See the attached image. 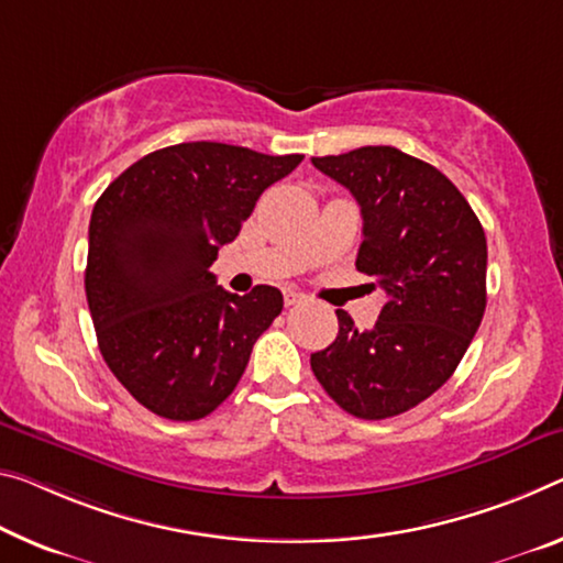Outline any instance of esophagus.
Returning <instances> with one entry per match:
<instances>
[{
  "label": "esophagus",
  "instance_id": "esophagus-1",
  "mask_svg": "<svg viewBox=\"0 0 563 563\" xmlns=\"http://www.w3.org/2000/svg\"><path fill=\"white\" fill-rule=\"evenodd\" d=\"M308 300V296L306 292H300V290H285V306H300V302H306Z\"/></svg>",
  "mask_w": 563,
  "mask_h": 563
}]
</instances>
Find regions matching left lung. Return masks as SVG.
<instances>
[{
	"mask_svg": "<svg viewBox=\"0 0 563 563\" xmlns=\"http://www.w3.org/2000/svg\"><path fill=\"white\" fill-rule=\"evenodd\" d=\"M313 165L361 205L355 267L376 278L386 306L371 330L335 310V341L310 355V368L355 418L406 413L453 376L484 318V228L441 169L396 147L368 145Z\"/></svg>",
	"mask_w": 563,
	"mask_h": 563,
	"instance_id": "8db88e82",
	"label": "left lung"
}]
</instances>
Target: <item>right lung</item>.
<instances>
[{
  "label": "right lung",
  "instance_id": "1",
  "mask_svg": "<svg viewBox=\"0 0 563 563\" xmlns=\"http://www.w3.org/2000/svg\"><path fill=\"white\" fill-rule=\"evenodd\" d=\"M302 155L183 142L130 165L95 202L85 292L97 343L137 404L198 421L233 394L283 292L222 290L210 265Z\"/></svg>",
  "mask_w": 563,
  "mask_h": 563
}]
</instances>
